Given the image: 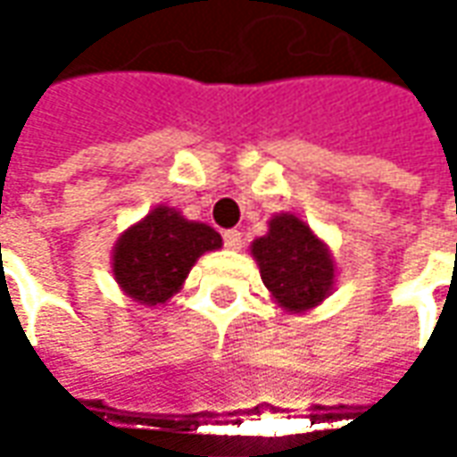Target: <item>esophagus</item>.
Listing matches in <instances>:
<instances>
[{
    "mask_svg": "<svg viewBox=\"0 0 457 457\" xmlns=\"http://www.w3.org/2000/svg\"><path fill=\"white\" fill-rule=\"evenodd\" d=\"M223 244H226V249H238L241 246V231H237V228L223 231Z\"/></svg>",
    "mask_w": 457,
    "mask_h": 457,
    "instance_id": "esophagus-1",
    "label": "esophagus"
}]
</instances>
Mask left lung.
Instances as JSON below:
<instances>
[{"instance_id": "8db88e82", "label": "left lung", "mask_w": 457, "mask_h": 457, "mask_svg": "<svg viewBox=\"0 0 457 457\" xmlns=\"http://www.w3.org/2000/svg\"><path fill=\"white\" fill-rule=\"evenodd\" d=\"M262 282L274 303L287 312H305L320 305L333 290V256L305 220L295 213H277L267 237L252 244Z\"/></svg>"}]
</instances>
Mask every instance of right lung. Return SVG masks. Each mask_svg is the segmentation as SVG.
I'll list each match as a JSON object with an SVG mask.
<instances>
[{"label": "right lung", "mask_w": 457, "mask_h": 457, "mask_svg": "<svg viewBox=\"0 0 457 457\" xmlns=\"http://www.w3.org/2000/svg\"><path fill=\"white\" fill-rule=\"evenodd\" d=\"M220 234L175 208L157 205L129 226L114 246L116 285L142 305H165L183 287L198 256L220 249Z\"/></svg>", "instance_id": "obj_1"}]
</instances>
